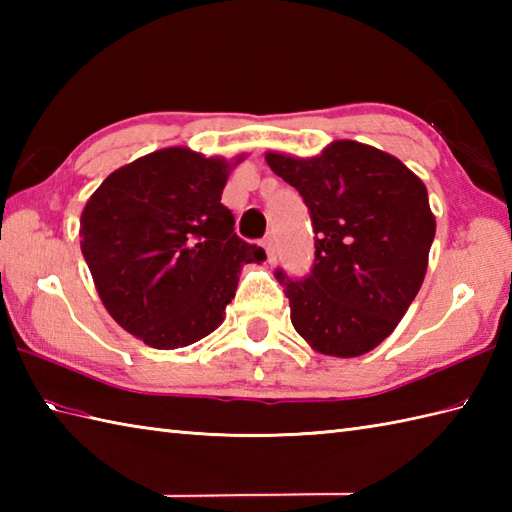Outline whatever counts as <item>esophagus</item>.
<instances>
[{
  "label": "esophagus",
  "instance_id": "34e87169",
  "mask_svg": "<svg viewBox=\"0 0 512 512\" xmlns=\"http://www.w3.org/2000/svg\"><path fill=\"white\" fill-rule=\"evenodd\" d=\"M262 246H264V250H266V255H268V262L273 264L275 262V250H273V239L270 237H266L264 242H262Z\"/></svg>",
  "mask_w": 512,
  "mask_h": 512
}]
</instances>
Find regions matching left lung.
Returning <instances> with one entry per match:
<instances>
[{"label":"left lung","instance_id":"1","mask_svg":"<svg viewBox=\"0 0 512 512\" xmlns=\"http://www.w3.org/2000/svg\"><path fill=\"white\" fill-rule=\"evenodd\" d=\"M306 202L314 228L310 275L275 277L290 321L325 356L354 358L396 330L416 299L436 237L427 187L394 156L334 140L314 158L266 154Z\"/></svg>","mask_w":512,"mask_h":512}]
</instances>
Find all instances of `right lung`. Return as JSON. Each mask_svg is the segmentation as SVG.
<instances>
[{"label":"right lung","mask_w":512,"mask_h":512,"mask_svg":"<svg viewBox=\"0 0 512 512\" xmlns=\"http://www.w3.org/2000/svg\"><path fill=\"white\" fill-rule=\"evenodd\" d=\"M231 165L167 147L116 169L81 213V253L112 319L156 350L187 347L224 321L242 266L264 248L222 204Z\"/></svg>","instance_id":"1"}]
</instances>
